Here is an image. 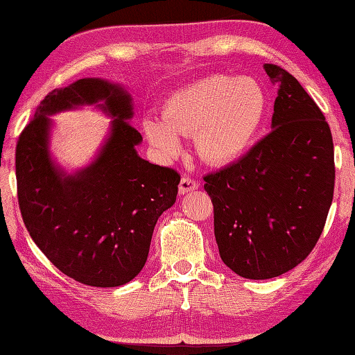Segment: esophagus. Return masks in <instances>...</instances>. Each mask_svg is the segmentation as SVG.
Masks as SVG:
<instances>
[{"label":"esophagus","mask_w":355,"mask_h":355,"mask_svg":"<svg viewBox=\"0 0 355 355\" xmlns=\"http://www.w3.org/2000/svg\"><path fill=\"white\" fill-rule=\"evenodd\" d=\"M196 189H198V183L196 182V180H192L191 177H183L182 180H180L178 192L182 193V196H184V193L191 192V191H196Z\"/></svg>","instance_id":"esophagus-1"}]
</instances>
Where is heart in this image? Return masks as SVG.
<instances>
[{
  "mask_svg": "<svg viewBox=\"0 0 355 355\" xmlns=\"http://www.w3.org/2000/svg\"><path fill=\"white\" fill-rule=\"evenodd\" d=\"M265 110L266 96L259 83L214 73L171 94L162 106V118L144 116L143 130L164 157L178 154L180 137L193 135L201 159L227 164L251 146Z\"/></svg>",
  "mask_w": 355,
  "mask_h": 355,
  "instance_id": "b5f03b06",
  "label": "heart"
}]
</instances>
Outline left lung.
Instances as JSON below:
<instances>
[{
	"instance_id": "1",
	"label": "left lung",
	"mask_w": 355,
	"mask_h": 355,
	"mask_svg": "<svg viewBox=\"0 0 355 355\" xmlns=\"http://www.w3.org/2000/svg\"><path fill=\"white\" fill-rule=\"evenodd\" d=\"M279 86L272 132L239 162L205 177L220 257L235 274L274 279L320 239L334 196V143L315 101L293 75L265 64Z\"/></svg>"
}]
</instances>
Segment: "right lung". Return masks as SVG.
Returning <instances> with one entry per match:
<instances>
[{
	"instance_id": "right-lung-1",
	"label": "right lung",
	"mask_w": 355,
	"mask_h": 355,
	"mask_svg": "<svg viewBox=\"0 0 355 355\" xmlns=\"http://www.w3.org/2000/svg\"><path fill=\"white\" fill-rule=\"evenodd\" d=\"M96 103L112 116L94 162L69 176L48 150L49 114ZM130 95L101 78L55 89L21 132L15 168L24 225L62 274L95 288H115L140 274L157 220L175 203L180 173L138 157L143 137L129 120Z\"/></svg>"
}]
</instances>
